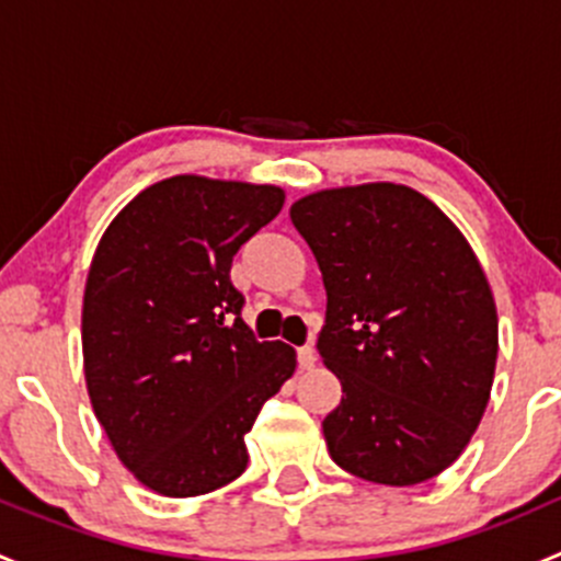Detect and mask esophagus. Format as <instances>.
Returning a JSON list of instances; mask_svg holds the SVG:
<instances>
[{
    "label": "esophagus",
    "instance_id": "esophagus-1",
    "mask_svg": "<svg viewBox=\"0 0 561 561\" xmlns=\"http://www.w3.org/2000/svg\"><path fill=\"white\" fill-rule=\"evenodd\" d=\"M298 364H301V369H312L317 364V353L312 344H304V347H298Z\"/></svg>",
    "mask_w": 561,
    "mask_h": 561
}]
</instances>
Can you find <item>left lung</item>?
<instances>
[{"label":"left lung","instance_id":"1","mask_svg":"<svg viewBox=\"0 0 561 561\" xmlns=\"http://www.w3.org/2000/svg\"><path fill=\"white\" fill-rule=\"evenodd\" d=\"M325 282L317 350L342 380L328 454L358 478L415 485L461 456L489 404L496 307L458 228L410 186L293 203Z\"/></svg>","mask_w":561,"mask_h":561}]
</instances>
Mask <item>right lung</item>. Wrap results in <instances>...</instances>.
Masks as SVG:
<instances>
[{"label": "right lung", "instance_id": "obj_1", "mask_svg": "<svg viewBox=\"0 0 561 561\" xmlns=\"http://www.w3.org/2000/svg\"><path fill=\"white\" fill-rule=\"evenodd\" d=\"M282 203L279 186L173 175L100 239L83 293L89 396L116 456L157 494L239 478L247 432L296 371V350L254 339L230 279Z\"/></svg>", "mask_w": 561, "mask_h": 561}]
</instances>
